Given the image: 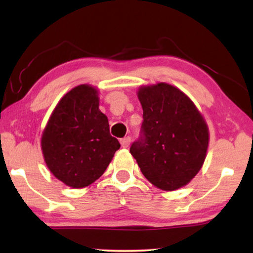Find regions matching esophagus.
I'll use <instances>...</instances> for the list:
<instances>
[{
    "instance_id": "obj_1",
    "label": "esophagus",
    "mask_w": 253,
    "mask_h": 253,
    "mask_svg": "<svg viewBox=\"0 0 253 253\" xmlns=\"http://www.w3.org/2000/svg\"><path fill=\"white\" fill-rule=\"evenodd\" d=\"M130 142H131V138H130L129 136L124 137V138H122V139H121V144H122V146H123L124 148H126V147L129 146Z\"/></svg>"
}]
</instances>
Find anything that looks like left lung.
I'll return each instance as SVG.
<instances>
[{
  "mask_svg": "<svg viewBox=\"0 0 253 253\" xmlns=\"http://www.w3.org/2000/svg\"><path fill=\"white\" fill-rule=\"evenodd\" d=\"M138 99L143 124L130 154L152 184L176 190L202 168L209 145L207 124L190 98L170 84L140 88Z\"/></svg>",
  "mask_w": 253,
  "mask_h": 253,
  "instance_id": "1",
  "label": "left lung"
}]
</instances>
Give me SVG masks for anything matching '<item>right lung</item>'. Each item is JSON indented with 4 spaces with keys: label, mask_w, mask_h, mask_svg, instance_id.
I'll return each mask as SVG.
<instances>
[{
    "label": "right lung",
    "mask_w": 253,
    "mask_h": 253,
    "mask_svg": "<svg viewBox=\"0 0 253 253\" xmlns=\"http://www.w3.org/2000/svg\"><path fill=\"white\" fill-rule=\"evenodd\" d=\"M41 147L51 173L68 186H88L104 174L121 144L110 135L95 88L81 84L62 97Z\"/></svg>",
    "instance_id": "obj_1"
}]
</instances>
